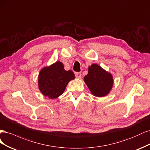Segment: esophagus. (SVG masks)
Segmentation results:
<instances>
[{
	"label": "esophagus",
	"mask_w": 150,
	"mask_h": 150,
	"mask_svg": "<svg viewBox=\"0 0 150 150\" xmlns=\"http://www.w3.org/2000/svg\"><path fill=\"white\" fill-rule=\"evenodd\" d=\"M75 76L77 79H80L81 76V74L80 72H76V73H75Z\"/></svg>",
	"instance_id": "1"
}]
</instances>
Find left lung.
<instances>
[{
    "label": "left lung",
    "instance_id": "left-lung-1",
    "mask_svg": "<svg viewBox=\"0 0 150 150\" xmlns=\"http://www.w3.org/2000/svg\"><path fill=\"white\" fill-rule=\"evenodd\" d=\"M84 81L91 93L97 97L107 95L113 84L112 75L97 64L88 67V73L85 76Z\"/></svg>",
    "mask_w": 150,
    "mask_h": 150
}]
</instances>
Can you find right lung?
<instances>
[{
  "mask_svg": "<svg viewBox=\"0 0 150 150\" xmlns=\"http://www.w3.org/2000/svg\"><path fill=\"white\" fill-rule=\"evenodd\" d=\"M75 78L74 72L64 69V64L57 61L43 68L38 75V88L42 93L54 99L64 92L69 82Z\"/></svg>",
  "mask_w": 150,
  "mask_h": 150,
  "instance_id": "1",
  "label": "right lung"
}]
</instances>
